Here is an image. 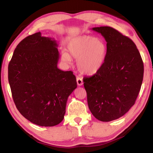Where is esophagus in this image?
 I'll return each instance as SVG.
<instances>
[{"mask_svg":"<svg viewBox=\"0 0 153 153\" xmlns=\"http://www.w3.org/2000/svg\"><path fill=\"white\" fill-rule=\"evenodd\" d=\"M76 80H77V84L78 86H82V85H83V79L82 77H77Z\"/></svg>","mask_w":153,"mask_h":153,"instance_id":"obj_1","label":"esophagus"}]
</instances>
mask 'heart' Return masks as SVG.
Listing matches in <instances>:
<instances>
[{
  "label": "heart",
  "mask_w": 153,
  "mask_h": 153,
  "mask_svg": "<svg viewBox=\"0 0 153 153\" xmlns=\"http://www.w3.org/2000/svg\"><path fill=\"white\" fill-rule=\"evenodd\" d=\"M68 54H62L63 61H70V57L77 60V69L81 73L93 75L101 68L107 55L106 43L100 38L89 36L74 38L67 45Z\"/></svg>",
  "instance_id": "heart-1"
}]
</instances>
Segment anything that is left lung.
<instances>
[{"instance_id": "1", "label": "left lung", "mask_w": 153, "mask_h": 153, "mask_svg": "<svg viewBox=\"0 0 153 153\" xmlns=\"http://www.w3.org/2000/svg\"><path fill=\"white\" fill-rule=\"evenodd\" d=\"M92 30L105 38L107 51L101 68L84 77V86L92 115L99 121H111L135 104L143 80V61L133 41L117 30L108 26Z\"/></svg>"}]
</instances>
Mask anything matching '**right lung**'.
I'll return each instance as SVG.
<instances>
[{
    "mask_svg": "<svg viewBox=\"0 0 153 153\" xmlns=\"http://www.w3.org/2000/svg\"><path fill=\"white\" fill-rule=\"evenodd\" d=\"M57 46L53 38L33 33L17 46L8 67L15 106L25 119L40 126L63 121L67 98L77 88L73 72L57 67Z\"/></svg>",
    "mask_w": 153,
    "mask_h": 153,
    "instance_id": "right-lung-1",
    "label": "right lung"
}]
</instances>
